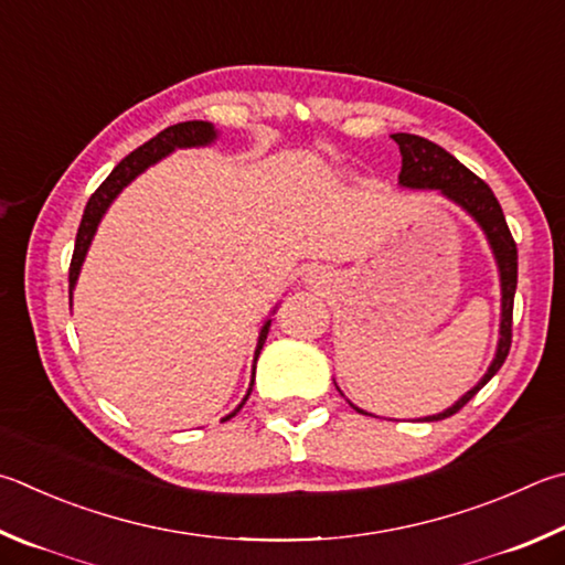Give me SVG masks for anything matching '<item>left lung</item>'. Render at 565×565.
<instances>
[{"instance_id": "8db88e82", "label": "left lung", "mask_w": 565, "mask_h": 565, "mask_svg": "<svg viewBox=\"0 0 565 565\" xmlns=\"http://www.w3.org/2000/svg\"><path fill=\"white\" fill-rule=\"evenodd\" d=\"M390 138L397 142L399 156H403L399 184H403V188H417V190L419 188L439 190L445 198L457 202L459 207H465L471 217L479 222V227L484 230L491 249H494L499 276H501V331H499L501 338H499L497 358L491 361L487 375L481 377V381L471 387L465 397L457 399V403L449 409H445V413L425 417L427 423H433V419H445L449 415L459 413V409L465 407L469 399L497 375L499 367L504 365L511 348V323H514L519 252H516V242L509 232V224L504 220V212H501V204L484 180L477 178L475 172L467 170L455 156H449L445 148H439L433 140L409 136V132H395V136ZM358 413H363V409H358Z\"/></svg>"}]
</instances>
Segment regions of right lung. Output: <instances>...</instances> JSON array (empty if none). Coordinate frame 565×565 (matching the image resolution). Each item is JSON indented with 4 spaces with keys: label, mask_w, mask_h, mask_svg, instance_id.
<instances>
[{
    "label": "right lung",
    "mask_w": 565,
    "mask_h": 565,
    "mask_svg": "<svg viewBox=\"0 0 565 565\" xmlns=\"http://www.w3.org/2000/svg\"><path fill=\"white\" fill-rule=\"evenodd\" d=\"M214 138H217V132H214L212 122L207 120H188V122H178V126H170L162 132H158L156 138H150L148 142H142L140 148H136L130 152V156L122 158L116 168H113L110 175L104 180V184L90 194V200L86 204L84 210V220H81V227H78V234H76V247H74V256H71V266H68V294L74 291L76 286V279H78V271H81V264H84V256L88 252V244L90 239H94L96 234V227L100 217H104V212L108 210V204L113 202V198L126 188V184L140 175L142 170L150 168L152 162H158L160 158L170 156L172 150L175 148H198V146H207V142H212ZM269 326L271 321H266L262 333H259V343H256V353H254V363L256 358H259L262 348H264V341H266V333H269ZM252 385H254V373H252ZM252 395V387L247 397ZM247 397H244V403H247ZM242 403V405H244ZM242 405L234 409L232 415H227L224 419L234 417L242 409Z\"/></svg>",
    "instance_id": "add662e5"
}]
</instances>
